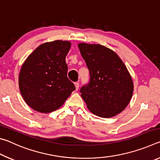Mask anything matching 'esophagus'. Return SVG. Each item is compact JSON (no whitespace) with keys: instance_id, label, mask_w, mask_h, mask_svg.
<instances>
[{"instance_id":"34e87169","label":"esophagus","mask_w":160,"mask_h":160,"mask_svg":"<svg viewBox=\"0 0 160 160\" xmlns=\"http://www.w3.org/2000/svg\"><path fill=\"white\" fill-rule=\"evenodd\" d=\"M75 90H78L79 89V86H80V83L78 82H75Z\"/></svg>"}]
</instances>
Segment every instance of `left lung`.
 I'll list each match as a JSON object with an SVG mask.
<instances>
[{
	"label": "left lung",
	"instance_id": "8db88e82",
	"mask_svg": "<svg viewBox=\"0 0 160 160\" xmlns=\"http://www.w3.org/2000/svg\"><path fill=\"white\" fill-rule=\"evenodd\" d=\"M78 47L90 72V81L80 91L88 109L102 118L117 115L129 104L133 92L127 68L104 46L80 43Z\"/></svg>",
	"mask_w": 160,
	"mask_h": 160
}]
</instances>
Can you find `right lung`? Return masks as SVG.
Returning <instances> with one entry per match:
<instances>
[{
  "label": "right lung",
  "instance_id": "right-lung-1",
  "mask_svg": "<svg viewBox=\"0 0 160 160\" xmlns=\"http://www.w3.org/2000/svg\"><path fill=\"white\" fill-rule=\"evenodd\" d=\"M70 42H47L39 46L24 62L19 75L22 96L29 107L41 113L58 109L75 90L67 76L66 57Z\"/></svg>",
  "mask_w": 160,
  "mask_h": 160
}]
</instances>
